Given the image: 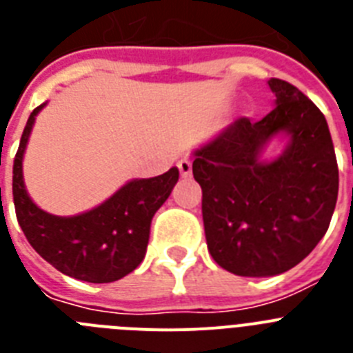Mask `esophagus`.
I'll return each instance as SVG.
<instances>
[{"label":"esophagus","mask_w":353,"mask_h":353,"mask_svg":"<svg viewBox=\"0 0 353 353\" xmlns=\"http://www.w3.org/2000/svg\"><path fill=\"white\" fill-rule=\"evenodd\" d=\"M176 166H179L180 174H182V179H189L192 173V164L191 161H187V159H182V161L176 162Z\"/></svg>","instance_id":"34e87169"}]
</instances>
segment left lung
Masks as SVG:
<instances>
[{
    "instance_id": "1",
    "label": "left lung",
    "mask_w": 353,
    "mask_h": 353,
    "mask_svg": "<svg viewBox=\"0 0 353 353\" xmlns=\"http://www.w3.org/2000/svg\"><path fill=\"white\" fill-rule=\"evenodd\" d=\"M276 108L260 121L239 118L194 150L205 236L212 258L245 277L283 274L325 235L338 199V162L322 111L293 84L269 81ZM277 133L285 152L261 161Z\"/></svg>"
}]
</instances>
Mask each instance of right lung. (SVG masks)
Returning a JSON list of instances; mask_svg holds the SVG:
<instances>
[{
  "instance_id": "right-lung-1",
  "label": "right lung",
  "mask_w": 353,
  "mask_h": 353,
  "mask_svg": "<svg viewBox=\"0 0 353 353\" xmlns=\"http://www.w3.org/2000/svg\"><path fill=\"white\" fill-rule=\"evenodd\" d=\"M33 109L14 159L15 215L31 248L65 276L88 283H113L132 272L143 261L150 224L179 182V168L154 179H136L118 189L92 210L72 217L43 212L28 196L23 157L35 117Z\"/></svg>"
}]
</instances>
